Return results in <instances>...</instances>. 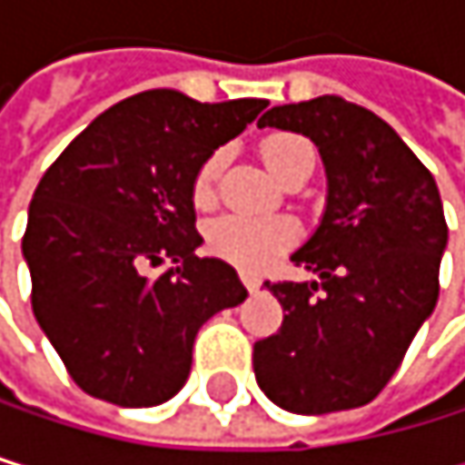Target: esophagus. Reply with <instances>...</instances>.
Instances as JSON below:
<instances>
[{
	"instance_id": "esophagus-1",
	"label": "esophagus",
	"mask_w": 465,
	"mask_h": 465,
	"mask_svg": "<svg viewBox=\"0 0 465 465\" xmlns=\"http://www.w3.org/2000/svg\"><path fill=\"white\" fill-rule=\"evenodd\" d=\"M240 279H242V284H245L251 292H253V290H259V284H262V282H259V276H256V273H248V271H240Z\"/></svg>"
}]
</instances>
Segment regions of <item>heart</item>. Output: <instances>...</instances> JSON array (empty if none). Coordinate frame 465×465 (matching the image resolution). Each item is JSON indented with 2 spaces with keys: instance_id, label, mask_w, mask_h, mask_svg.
I'll return each mask as SVG.
<instances>
[{
  "instance_id": "heart-1",
  "label": "heart",
  "mask_w": 465,
  "mask_h": 465,
  "mask_svg": "<svg viewBox=\"0 0 465 465\" xmlns=\"http://www.w3.org/2000/svg\"><path fill=\"white\" fill-rule=\"evenodd\" d=\"M264 164L279 178H284L303 158H315L312 144L295 134H267L259 144ZM225 164V153L214 150L198 167L192 181V201L198 206H209L214 201V186ZM298 240V223L290 217H245L225 214L206 228V245L214 256L245 267V271H262L276 262L287 248Z\"/></svg>"
}]
</instances>
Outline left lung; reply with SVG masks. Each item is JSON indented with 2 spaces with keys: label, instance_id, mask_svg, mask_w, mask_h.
<instances>
[{
  "label": "left lung",
  "instance_id": "8db88e82",
  "mask_svg": "<svg viewBox=\"0 0 465 465\" xmlns=\"http://www.w3.org/2000/svg\"><path fill=\"white\" fill-rule=\"evenodd\" d=\"M259 128L310 136L326 167V212L290 259L318 282H264L282 329L253 346L264 396L301 416L377 399L438 301L450 228L432 173L373 111L323 94L276 105Z\"/></svg>",
  "mask_w": 465,
  "mask_h": 465
}]
</instances>
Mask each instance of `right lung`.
<instances>
[{
    "label": "right lung",
    "instance_id": "1",
    "mask_svg": "<svg viewBox=\"0 0 465 465\" xmlns=\"http://www.w3.org/2000/svg\"><path fill=\"white\" fill-rule=\"evenodd\" d=\"M264 108L153 88L100 114L44 173L22 240L33 312L88 396L119 407L173 399L198 329L245 301L234 267L194 256L192 181ZM167 258L175 268L146 276Z\"/></svg>",
    "mask_w": 465,
    "mask_h": 465
}]
</instances>
